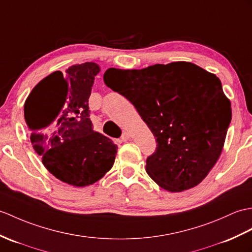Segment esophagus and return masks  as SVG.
<instances>
[{"instance_id":"esophagus-1","label":"esophagus","mask_w":252,"mask_h":252,"mask_svg":"<svg viewBox=\"0 0 252 252\" xmlns=\"http://www.w3.org/2000/svg\"><path fill=\"white\" fill-rule=\"evenodd\" d=\"M130 137H131V135H130V133L128 132H124L122 133V135H121V142H127L128 139H130Z\"/></svg>"}]
</instances>
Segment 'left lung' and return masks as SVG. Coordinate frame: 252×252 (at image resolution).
Wrapping results in <instances>:
<instances>
[{
	"mask_svg": "<svg viewBox=\"0 0 252 252\" xmlns=\"http://www.w3.org/2000/svg\"><path fill=\"white\" fill-rule=\"evenodd\" d=\"M104 81L126 97L156 137L146 172L168 192L194 188L217 163L232 118L220 79L191 62L108 68Z\"/></svg>",
	"mask_w": 252,
	"mask_h": 252,
	"instance_id": "8db88e82",
	"label": "left lung"
}]
</instances>
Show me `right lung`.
<instances>
[{
	"label": "right lung",
	"instance_id": "obj_1",
	"mask_svg": "<svg viewBox=\"0 0 252 252\" xmlns=\"http://www.w3.org/2000/svg\"><path fill=\"white\" fill-rule=\"evenodd\" d=\"M98 64L85 62L56 71L33 88L25 102L31 143L44 166L74 187L96 183L112 168L117 145L93 130L88 99Z\"/></svg>",
	"mask_w": 252,
	"mask_h": 252
}]
</instances>
